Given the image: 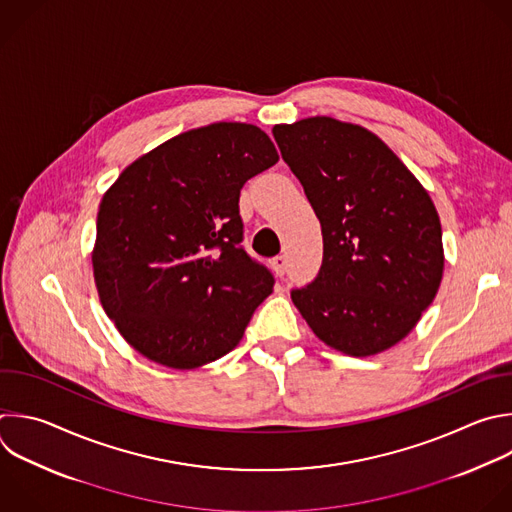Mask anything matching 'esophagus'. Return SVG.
Listing matches in <instances>:
<instances>
[{
  "instance_id": "1",
  "label": "esophagus",
  "mask_w": 512,
  "mask_h": 512,
  "mask_svg": "<svg viewBox=\"0 0 512 512\" xmlns=\"http://www.w3.org/2000/svg\"><path fill=\"white\" fill-rule=\"evenodd\" d=\"M271 267H273V271H275L277 277H283L285 271H287V257H285V255L273 257V259H271Z\"/></svg>"
}]
</instances>
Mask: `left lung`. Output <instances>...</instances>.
I'll use <instances>...</instances> for the list:
<instances>
[{
    "instance_id": "left-lung-1",
    "label": "left lung",
    "mask_w": 512,
    "mask_h": 512,
    "mask_svg": "<svg viewBox=\"0 0 512 512\" xmlns=\"http://www.w3.org/2000/svg\"><path fill=\"white\" fill-rule=\"evenodd\" d=\"M323 235L317 277L291 291L329 348L364 358L404 339L434 301L444 269L430 195L370 130L313 116L273 128Z\"/></svg>"
}]
</instances>
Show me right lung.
<instances>
[{
    "label": "right lung",
    "mask_w": 512,
    "mask_h": 512,
    "mask_svg": "<svg viewBox=\"0 0 512 512\" xmlns=\"http://www.w3.org/2000/svg\"><path fill=\"white\" fill-rule=\"evenodd\" d=\"M279 160L253 124L183 132L134 160L104 195L94 279L106 315L148 360L193 370L229 354L273 273L243 243V185Z\"/></svg>",
    "instance_id": "right-lung-1"
}]
</instances>
